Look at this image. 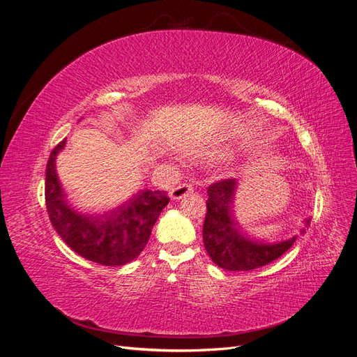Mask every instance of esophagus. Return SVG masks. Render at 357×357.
I'll use <instances>...</instances> for the list:
<instances>
[{
    "label": "esophagus",
    "mask_w": 357,
    "mask_h": 357,
    "mask_svg": "<svg viewBox=\"0 0 357 357\" xmlns=\"http://www.w3.org/2000/svg\"><path fill=\"white\" fill-rule=\"evenodd\" d=\"M192 192H193L192 185H188V183H183V185H178V186L172 188V189L169 190V198L174 199V201H178V199H181V198L188 197L189 193H192Z\"/></svg>",
    "instance_id": "34e87169"
}]
</instances>
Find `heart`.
<instances>
[{
	"instance_id": "heart-1",
	"label": "heart",
	"mask_w": 357,
	"mask_h": 357,
	"mask_svg": "<svg viewBox=\"0 0 357 357\" xmlns=\"http://www.w3.org/2000/svg\"><path fill=\"white\" fill-rule=\"evenodd\" d=\"M204 153H199V150H190V153L192 155H195V156H199V155H207V156H220L222 153H220V150H202Z\"/></svg>"
}]
</instances>
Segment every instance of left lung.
<instances>
[{"instance_id": "obj_1", "label": "left lung", "mask_w": 357, "mask_h": 357, "mask_svg": "<svg viewBox=\"0 0 357 357\" xmlns=\"http://www.w3.org/2000/svg\"><path fill=\"white\" fill-rule=\"evenodd\" d=\"M236 189V180H223L208 188L202 238L205 250L215 265L228 271H250L286 253L296 241V235L280 241H265L245 234L234 214ZM308 225L310 218L304 222L305 228ZM304 231L301 229V234Z\"/></svg>"}]
</instances>
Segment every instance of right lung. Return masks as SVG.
Here are the masks:
<instances>
[{
	"label": "right lung",
	"mask_w": 357,
	"mask_h": 357,
	"mask_svg": "<svg viewBox=\"0 0 357 357\" xmlns=\"http://www.w3.org/2000/svg\"><path fill=\"white\" fill-rule=\"evenodd\" d=\"M61 142L47 160L46 207L52 226L70 248L95 264L126 265L144 250L160 211L169 198L162 190H139L107 208H77L63 192L56 174Z\"/></svg>",
	"instance_id": "obj_1"
}]
</instances>
